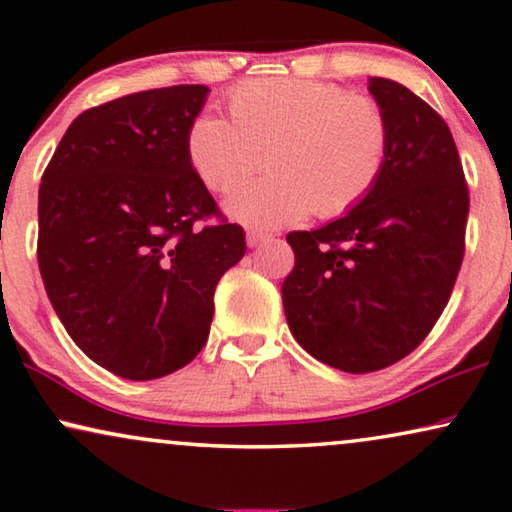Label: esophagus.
Listing matches in <instances>:
<instances>
[{"instance_id": "34e87169", "label": "esophagus", "mask_w": 512, "mask_h": 512, "mask_svg": "<svg viewBox=\"0 0 512 512\" xmlns=\"http://www.w3.org/2000/svg\"><path fill=\"white\" fill-rule=\"evenodd\" d=\"M273 234L271 232H264V230H248V234H246V239H248V246H259V243L262 241H266V239H271Z\"/></svg>"}]
</instances>
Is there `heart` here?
<instances>
[{
    "instance_id": "1",
    "label": "heart",
    "mask_w": 512,
    "mask_h": 512,
    "mask_svg": "<svg viewBox=\"0 0 512 512\" xmlns=\"http://www.w3.org/2000/svg\"><path fill=\"white\" fill-rule=\"evenodd\" d=\"M230 118L202 111L186 132L198 180L230 193L227 212L250 227L298 223L312 212L344 216L383 180L394 129L383 102L330 81L250 79L227 95Z\"/></svg>"
}]
</instances>
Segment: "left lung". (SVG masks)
I'll use <instances>...</instances> for the list:
<instances>
[{"label": "left lung", "mask_w": 512, "mask_h": 512, "mask_svg": "<svg viewBox=\"0 0 512 512\" xmlns=\"http://www.w3.org/2000/svg\"><path fill=\"white\" fill-rule=\"evenodd\" d=\"M369 91L394 129L383 180L346 216L287 234L296 264L282 282L296 342L348 373L392 367L428 337L456 285L469 214L440 113L392 79L371 77Z\"/></svg>", "instance_id": "obj_1"}]
</instances>
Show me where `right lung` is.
<instances>
[{
	"instance_id": "right-lung-1",
	"label": "right lung",
	"mask_w": 512,
	"mask_h": 512,
	"mask_svg": "<svg viewBox=\"0 0 512 512\" xmlns=\"http://www.w3.org/2000/svg\"><path fill=\"white\" fill-rule=\"evenodd\" d=\"M207 86L152 88L72 120L38 189V269L88 358L152 380L207 344L214 289L246 255L186 157Z\"/></svg>"
}]
</instances>
